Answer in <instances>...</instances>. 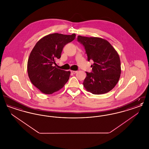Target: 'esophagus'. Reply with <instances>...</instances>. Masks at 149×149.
Returning a JSON list of instances; mask_svg holds the SVG:
<instances>
[{
    "label": "esophagus",
    "instance_id": "obj_1",
    "mask_svg": "<svg viewBox=\"0 0 149 149\" xmlns=\"http://www.w3.org/2000/svg\"><path fill=\"white\" fill-rule=\"evenodd\" d=\"M77 72H78L77 71H73V70H71V73H72V74H76Z\"/></svg>",
    "mask_w": 149,
    "mask_h": 149
}]
</instances>
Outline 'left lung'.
I'll use <instances>...</instances> for the list:
<instances>
[{"label": "left lung", "mask_w": 149, "mask_h": 149, "mask_svg": "<svg viewBox=\"0 0 149 149\" xmlns=\"http://www.w3.org/2000/svg\"><path fill=\"white\" fill-rule=\"evenodd\" d=\"M79 42L84 47L88 60H93L92 71L86 73L83 85L93 94L111 91L120 78V61L118 53L107 40L99 37L78 36Z\"/></svg>", "instance_id": "8db88e82"}]
</instances>
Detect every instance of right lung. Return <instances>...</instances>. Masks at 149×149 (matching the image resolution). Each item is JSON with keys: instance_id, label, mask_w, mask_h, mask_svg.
Segmentation results:
<instances>
[{"instance_id": "obj_1", "label": "right lung", "mask_w": 149, "mask_h": 149, "mask_svg": "<svg viewBox=\"0 0 149 149\" xmlns=\"http://www.w3.org/2000/svg\"><path fill=\"white\" fill-rule=\"evenodd\" d=\"M75 34L52 33L36 43L29 56L27 71L33 85L41 92L51 94L61 89L68 81L70 71L56 68L64 46L75 38Z\"/></svg>"}]
</instances>
